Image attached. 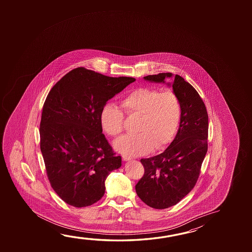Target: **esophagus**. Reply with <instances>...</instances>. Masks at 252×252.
<instances>
[{"instance_id": "1", "label": "esophagus", "mask_w": 252, "mask_h": 252, "mask_svg": "<svg viewBox=\"0 0 252 252\" xmlns=\"http://www.w3.org/2000/svg\"><path fill=\"white\" fill-rule=\"evenodd\" d=\"M122 159H123V161H129V160H131V158L127 157V156H126V155L122 156Z\"/></svg>"}]
</instances>
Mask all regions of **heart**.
<instances>
[{"mask_svg":"<svg viewBox=\"0 0 252 252\" xmlns=\"http://www.w3.org/2000/svg\"><path fill=\"white\" fill-rule=\"evenodd\" d=\"M120 104L128 117H140V120L137 133L116 141L115 149L119 152L132 157L144 155L152 149L161 150L176 136L182 106L174 91L138 88L126 95ZM124 113L114 103H106L100 112L101 126L110 136H120L124 130Z\"/></svg>","mask_w":252,"mask_h":252,"instance_id":"1","label":"heart"}]
</instances>
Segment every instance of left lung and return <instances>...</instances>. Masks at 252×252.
<instances>
[{
  "label": "left lung",
  "mask_w": 252,
  "mask_h": 252,
  "mask_svg": "<svg viewBox=\"0 0 252 252\" xmlns=\"http://www.w3.org/2000/svg\"><path fill=\"white\" fill-rule=\"evenodd\" d=\"M171 73L145 76V80L164 83ZM182 106L178 133L165 151L141 159L144 175L135 186L137 195L148 206L165 209L185 198L198 181L207 152L208 114L197 91L180 75L172 83Z\"/></svg>",
  "instance_id": "obj_1"
}]
</instances>
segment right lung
Returning a JSON list of instances; mask_svg holds the SVG:
<instances>
[{"label":"right lung","mask_w":252,"mask_h":252,"mask_svg":"<svg viewBox=\"0 0 252 252\" xmlns=\"http://www.w3.org/2000/svg\"><path fill=\"white\" fill-rule=\"evenodd\" d=\"M134 81L77 67L46 96L40 149L50 185L66 204L84 207L97 202L108 175L121 166V157L116 156L102 132L100 112L108 100Z\"/></svg>","instance_id":"obj_1"}]
</instances>
